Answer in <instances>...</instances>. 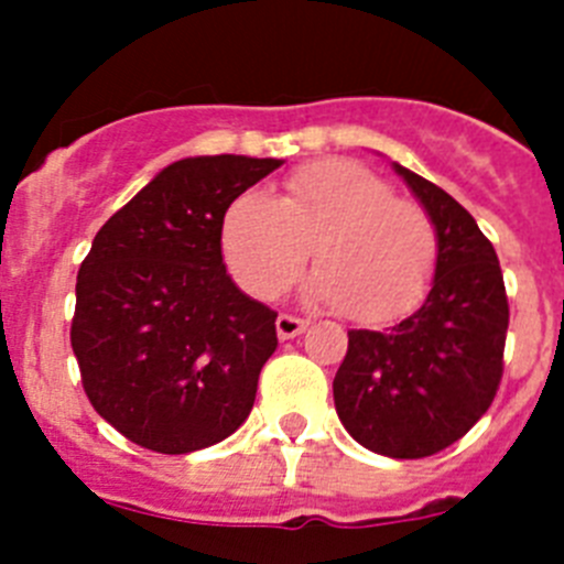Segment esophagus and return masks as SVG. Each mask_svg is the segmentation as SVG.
Masks as SVG:
<instances>
[{"mask_svg": "<svg viewBox=\"0 0 564 564\" xmlns=\"http://www.w3.org/2000/svg\"><path fill=\"white\" fill-rule=\"evenodd\" d=\"M305 327H307L305 318L288 316V313H282V316L276 318V336L282 338V341H288V338H296L299 333L305 330Z\"/></svg>", "mask_w": 564, "mask_h": 564, "instance_id": "34e87169", "label": "esophagus"}]
</instances>
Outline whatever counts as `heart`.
I'll list each match as a JSON object with an SVG mask.
<instances>
[{
	"mask_svg": "<svg viewBox=\"0 0 564 564\" xmlns=\"http://www.w3.org/2000/svg\"><path fill=\"white\" fill-rule=\"evenodd\" d=\"M223 257L248 293L285 291L307 257V293L381 325L421 302L435 273L437 237L415 203L398 200L378 174L350 161H318L288 177L282 200L242 192L223 217Z\"/></svg>",
	"mask_w": 564,
	"mask_h": 564,
	"instance_id": "heart-1",
	"label": "heart"
}]
</instances>
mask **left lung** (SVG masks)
I'll return each instance as SVG.
<instances>
[{
    "mask_svg": "<svg viewBox=\"0 0 564 564\" xmlns=\"http://www.w3.org/2000/svg\"><path fill=\"white\" fill-rule=\"evenodd\" d=\"M392 169L435 226V276L423 305L395 327L347 333L333 401L364 449L415 460L460 441L495 401L508 299L495 246L475 217L421 174Z\"/></svg>",
    "mask_w": 564,
    "mask_h": 564,
    "instance_id": "left-lung-1",
    "label": "left lung"
}]
</instances>
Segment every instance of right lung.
<instances>
[{
	"mask_svg": "<svg viewBox=\"0 0 564 564\" xmlns=\"http://www.w3.org/2000/svg\"><path fill=\"white\" fill-rule=\"evenodd\" d=\"M276 158L169 163L115 212L78 268L73 352L98 415L143 449L188 455L246 423L276 313L223 262V217Z\"/></svg>",
	"mask_w": 564,
	"mask_h": 564,
	"instance_id": "1",
	"label": "right lung"
}]
</instances>
